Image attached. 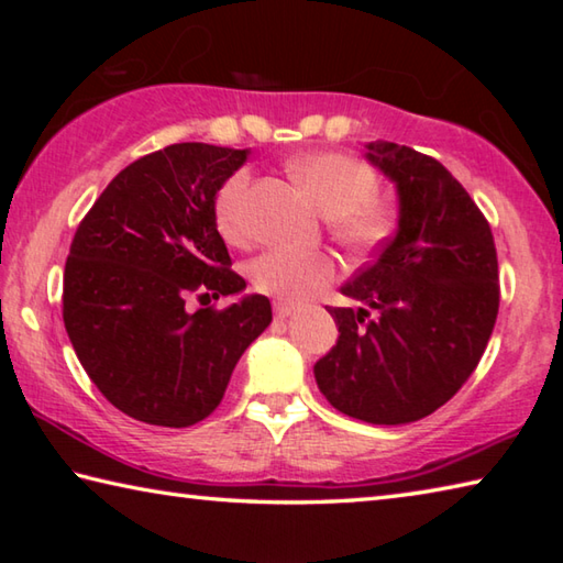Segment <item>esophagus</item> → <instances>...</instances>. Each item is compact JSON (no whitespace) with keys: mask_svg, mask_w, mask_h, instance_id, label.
I'll use <instances>...</instances> for the list:
<instances>
[{"mask_svg":"<svg viewBox=\"0 0 563 563\" xmlns=\"http://www.w3.org/2000/svg\"><path fill=\"white\" fill-rule=\"evenodd\" d=\"M292 312H295V305L285 302V300H275V318L285 320V318H290Z\"/></svg>","mask_w":563,"mask_h":563,"instance_id":"obj_1","label":"esophagus"}]
</instances>
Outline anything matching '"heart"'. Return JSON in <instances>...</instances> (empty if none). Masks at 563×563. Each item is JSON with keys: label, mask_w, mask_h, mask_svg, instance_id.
<instances>
[{"label": "heart", "mask_w": 563, "mask_h": 563, "mask_svg": "<svg viewBox=\"0 0 563 563\" xmlns=\"http://www.w3.org/2000/svg\"><path fill=\"white\" fill-rule=\"evenodd\" d=\"M290 174L312 196L320 211L330 216L338 241L352 251H375L393 235L397 213L393 206L377 198L379 176L367 161L340 154V151H320V154L295 158ZM247 188H251V178L245 170H235L216 196L218 231L233 245L245 243L251 233L245 216ZM247 273L255 290L275 295L285 302H298L332 283L335 263L322 253L275 247L255 258Z\"/></svg>", "instance_id": "obj_1"}]
</instances>
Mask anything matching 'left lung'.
<instances>
[{
  "label": "left lung",
  "mask_w": 563,
  "mask_h": 563,
  "mask_svg": "<svg viewBox=\"0 0 563 563\" xmlns=\"http://www.w3.org/2000/svg\"><path fill=\"white\" fill-rule=\"evenodd\" d=\"M367 158L397 184L399 223L342 292L365 308H328L340 338L316 362L320 393L369 424L417 422L460 393L499 312L489 221L440 161L393 141Z\"/></svg>",
  "instance_id": "8db88e82"
}]
</instances>
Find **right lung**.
Returning <instances> with one entry per match:
<instances>
[{
	"mask_svg": "<svg viewBox=\"0 0 563 563\" xmlns=\"http://www.w3.org/2000/svg\"><path fill=\"white\" fill-rule=\"evenodd\" d=\"M245 158L211 144L154 151L123 168L76 228L64 325L91 383L139 422H201L271 325L265 295L208 305L245 288L216 228V194ZM190 297L207 308L194 313Z\"/></svg>",
	"mask_w": 563,
	"mask_h": 563,
	"instance_id": "add662e5",
	"label": "right lung"
}]
</instances>
